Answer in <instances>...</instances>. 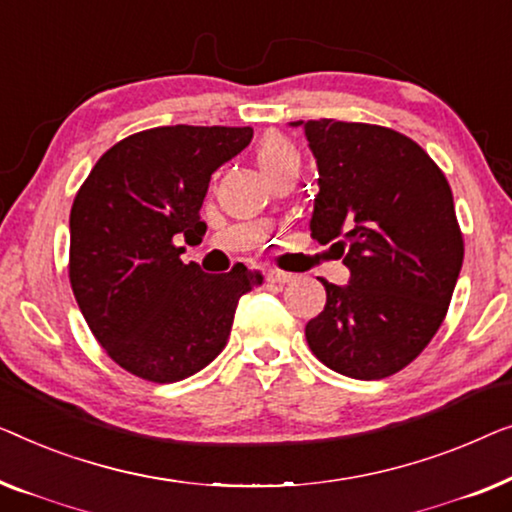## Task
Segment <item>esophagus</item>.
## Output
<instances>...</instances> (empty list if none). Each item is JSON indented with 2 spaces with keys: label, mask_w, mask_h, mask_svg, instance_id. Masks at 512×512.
<instances>
[{
  "label": "esophagus",
  "mask_w": 512,
  "mask_h": 512,
  "mask_svg": "<svg viewBox=\"0 0 512 512\" xmlns=\"http://www.w3.org/2000/svg\"><path fill=\"white\" fill-rule=\"evenodd\" d=\"M266 280H269V283H273V285H287V283H292L294 276H292V273L271 269V271H266Z\"/></svg>",
  "instance_id": "1"
}]
</instances>
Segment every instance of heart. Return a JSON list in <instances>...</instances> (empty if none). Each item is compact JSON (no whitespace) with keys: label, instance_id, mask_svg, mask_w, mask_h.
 <instances>
[{"label":"heart","instance_id":"obj_1","mask_svg":"<svg viewBox=\"0 0 512 512\" xmlns=\"http://www.w3.org/2000/svg\"><path fill=\"white\" fill-rule=\"evenodd\" d=\"M285 160H299L297 150L292 148V143L283 139L280 134H266L257 146V164L264 169L276 167V164Z\"/></svg>","mask_w":512,"mask_h":512}]
</instances>
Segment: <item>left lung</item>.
<instances>
[{
  "label": "left lung",
  "mask_w": 512,
  "mask_h": 512,
  "mask_svg": "<svg viewBox=\"0 0 512 512\" xmlns=\"http://www.w3.org/2000/svg\"><path fill=\"white\" fill-rule=\"evenodd\" d=\"M318 162L311 232L348 266L322 280L327 306L306 325L331 371L380 380L413 362L441 327L464 262L452 190L434 160L394 129L297 120Z\"/></svg>",
  "instance_id": "8db88e82"
}]
</instances>
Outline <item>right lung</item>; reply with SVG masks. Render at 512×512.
I'll use <instances>...</instances> for the list:
<instances>
[{
	"mask_svg": "<svg viewBox=\"0 0 512 512\" xmlns=\"http://www.w3.org/2000/svg\"><path fill=\"white\" fill-rule=\"evenodd\" d=\"M253 139L250 127H155L99 157L69 215V280L85 322L115 364L176 383L225 348L243 294L262 273L208 276L178 241L206 234L199 208L213 171Z\"/></svg>",
	"mask_w": 512,
	"mask_h": 512,
	"instance_id": "1",
	"label": "right lung"
}]
</instances>
